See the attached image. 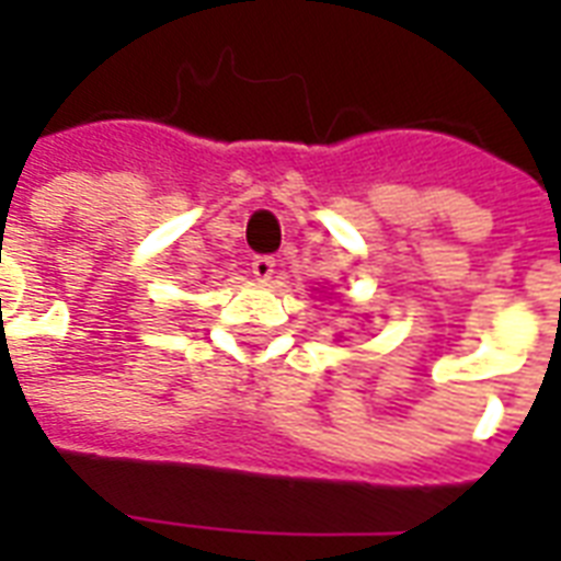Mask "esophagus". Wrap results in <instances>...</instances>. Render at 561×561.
<instances>
[{"mask_svg":"<svg viewBox=\"0 0 561 561\" xmlns=\"http://www.w3.org/2000/svg\"><path fill=\"white\" fill-rule=\"evenodd\" d=\"M273 271H276V262H273V255H255L253 259V276L259 282H271Z\"/></svg>","mask_w":561,"mask_h":561,"instance_id":"34e87169","label":"esophagus"}]
</instances>
